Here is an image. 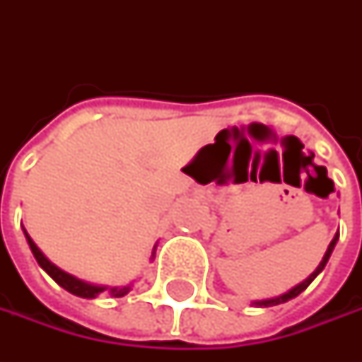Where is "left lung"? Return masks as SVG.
<instances>
[{"label": "left lung", "instance_id": "obj_1", "mask_svg": "<svg viewBox=\"0 0 362 362\" xmlns=\"http://www.w3.org/2000/svg\"><path fill=\"white\" fill-rule=\"evenodd\" d=\"M337 240H339V233H337V235L332 238V242H330V245H328L327 254H325V257H322V262L318 264V268H316V270H314L313 274H310V276H308V278H306V280L302 282V284L294 286V288H292L290 292H286V294H282V296H278V298L262 300V302H256V304H259V306H276V304H282V302H288V300L296 298L300 292H304V290H306V288L310 286V282H313L314 278H316V276H318L320 272L325 270V266H327L328 257H330V254H332V250H334V245H337Z\"/></svg>", "mask_w": 362, "mask_h": 362}]
</instances>
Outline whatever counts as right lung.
Instances as JSON below:
<instances>
[{
    "label": "right lung",
    "instance_id": "1",
    "mask_svg": "<svg viewBox=\"0 0 362 362\" xmlns=\"http://www.w3.org/2000/svg\"><path fill=\"white\" fill-rule=\"evenodd\" d=\"M25 238H28L30 250H32V254H34V257L37 259V264L54 278V282H58V284L62 286L64 290H68L70 294L80 296V298H96L100 292H106V294H110V296H115V298H122L124 294H129L131 286H122V288H105V286H94L88 284V282H82V280H78L74 276L66 274V272H62L60 268H56L48 257L37 250V245L32 242V238H30L28 233H25ZM153 257H155V250H153Z\"/></svg>",
    "mask_w": 362,
    "mask_h": 362
}]
</instances>
